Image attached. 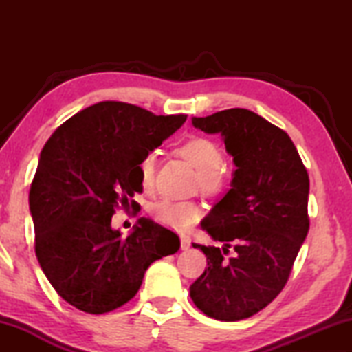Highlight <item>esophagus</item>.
<instances>
[{"mask_svg": "<svg viewBox=\"0 0 352 352\" xmlns=\"http://www.w3.org/2000/svg\"><path fill=\"white\" fill-rule=\"evenodd\" d=\"M180 247H182V250H188L190 247V241L188 239L186 236L180 237Z\"/></svg>", "mask_w": 352, "mask_h": 352, "instance_id": "1", "label": "esophagus"}]
</instances>
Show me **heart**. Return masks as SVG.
<instances>
[{"label": "heart", "mask_w": 352, "mask_h": 352, "mask_svg": "<svg viewBox=\"0 0 352 352\" xmlns=\"http://www.w3.org/2000/svg\"><path fill=\"white\" fill-rule=\"evenodd\" d=\"M177 152L197 169V182L201 190L205 192H219L225 186L226 175L220 166L223 164V152L216 142L204 136H195L184 141L177 148ZM155 155L146 153L138 163L140 184L144 190L152 189L155 178ZM152 217L172 230L184 231L197 223L201 216V210L194 201H175L163 199L153 204Z\"/></svg>", "instance_id": "1"}]
</instances>
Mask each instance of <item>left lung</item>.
<instances>
[{
	"mask_svg": "<svg viewBox=\"0 0 352 352\" xmlns=\"http://www.w3.org/2000/svg\"><path fill=\"white\" fill-rule=\"evenodd\" d=\"M205 133H220L233 157L231 189L201 220L223 247L192 243L208 267L189 287L208 317L237 321L275 300L290 276L309 231V175L290 136L245 109L192 118ZM233 245L236 253L225 258Z\"/></svg>",
	"mask_w": 352,
	"mask_h": 352,
	"instance_id": "left-lung-1",
	"label": "left lung"
}]
</instances>
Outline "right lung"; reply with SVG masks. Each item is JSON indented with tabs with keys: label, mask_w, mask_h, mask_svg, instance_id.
Wrapping results in <instances>:
<instances>
[{
	"label": "right lung",
	"mask_w": 352,
	"mask_h": 352,
	"mask_svg": "<svg viewBox=\"0 0 352 352\" xmlns=\"http://www.w3.org/2000/svg\"><path fill=\"white\" fill-rule=\"evenodd\" d=\"M116 100L94 104L58 127L40 153L29 190L35 254L65 301L87 314L126 305L147 267L180 248L175 233L141 217L127 237L111 228L119 206L142 192L138 163L186 121Z\"/></svg>",
	"instance_id": "right-lung-1"
}]
</instances>
